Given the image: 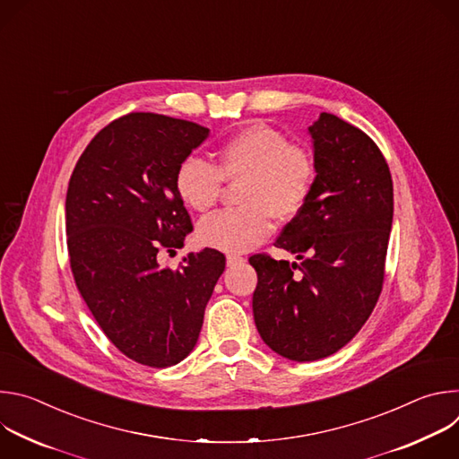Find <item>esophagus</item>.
<instances>
[{
	"label": "esophagus",
	"instance_id": "1",
	"mask_svg": "<svg viewBox=\"0 0 459 459\" xmlns=\"http://www.w3.org/2000/svg\"><path fill=\"white\" fill-rule=\"evenodd\" d=\"M241 261H245V257H241V255H238V254H229V255H227V265L241 264Z\"/></svg>",
	"mask_w": 459,
	"mask_h": 459
}]
</instances>
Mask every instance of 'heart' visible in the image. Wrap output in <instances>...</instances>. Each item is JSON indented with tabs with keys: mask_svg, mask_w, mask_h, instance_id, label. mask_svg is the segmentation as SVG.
<instances>
[{
	"mask_svg": "<svg viewBox=\"0 0 459 459\" xmlns=\"http://www.w3.org/2000/svg\"><path fill=\"white\" fill-rule=\"evenodd\" d=\"M223 177L238 183V211L218 212L200 223V241L223 252H247L273 232L280 221L298 218L316 186L312 156L267 125H248L232 134L216 152V169L200 158H186L176 170L181 202L207 212L220 200Z\"/></svg>",
	"mask_w": 459,
	"mask_h": 459,
	"instance_id": "heart-1",
	"label": "heart"
}]
</instances>
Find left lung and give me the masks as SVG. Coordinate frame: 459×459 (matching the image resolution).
<instances>
[{"instance_id": "8db88e82", "label": "left lung", "mask_w": 459, "mask_h": 459, "mask_svg": "<svg viewBox=\"0 0 459 459\" xmlns=\"http://www.w3.org/2000/svg\"><path fill=\"white\" fill-rule=\"evenodd\" d=\"M312 140L316 186L276 247L301 264L252 255L255 329L276 354L316 361L345 347L381 292L394 214L388 165L358 126L321 112Z\"/></svg>"}]
</instances>
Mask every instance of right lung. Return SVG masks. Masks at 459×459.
<instances>
[{"mask_svg": "<svg viewBox=\"0 0 459 459\" xmlns=\"http://www.w3.org/2000/svg\"><path fill=\"white\" fill-rule=\"evenodd\" d=\"M209 133L161 114L123 116L94 136L69 181L65 227L78 290L116 349L147 367L192 352L225 271L214 248L186 254L176 271L158 261L192 232L176 170Z\"/></svg>", "mask_w": 459, "mask_h": 459, "instance_id": "right-lung-1", "label": "right lung"}]
</instances>
